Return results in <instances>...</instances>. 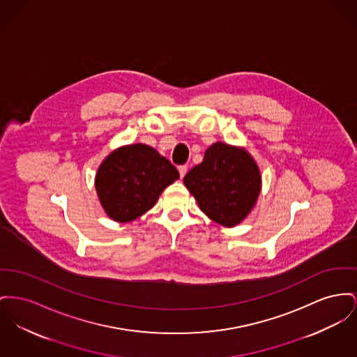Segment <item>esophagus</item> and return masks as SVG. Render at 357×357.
<instances>
[{
    "label": "esophagus",
    "mask_w": 357,
    "mask_h": 357,
    "mask_svg": "<svg viewBox=\"0 0 357 357\" xmlns=\"http://www.w3.org/2000/svg\"><path fill=\"white\" fill-rule=\"evenodd\" d=\"M178 169H179V175H181V178H183V176L186 175V172H188V166H179Z\"/></svg>",
    "instance_id": "34e87169"
}]
</instances>
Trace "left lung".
Masks as SVG:
<instances>
[{
  "label": "left lung",
  "instance_id": "1",
  "mask_svg": "<svg viewBox=\"0 0 357 357\" xmlns=\"http://www.w3.org/2000/svg\"><path fill=\"white\" fill-rule=\"evenodd\" d=\"M183 182L201 210L224 227H234L247 217L261 188L251 156L224 143L208 148L202 163L191 168Z\"/></svg>",
  "mask_w": 357,
  "mask_h": 357
}]
</instances>
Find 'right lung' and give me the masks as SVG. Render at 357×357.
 <instances>
[{
  "label": "right lung",
  "instance_id": "1",
  "mask_svg": "<svg viewBox=\"0 0 357 357\" xmlns=\"http://www.w3.org/2000/svg\"><path fill=\"white\" fill-rule=\"evenodd\" d=\"M178 178L176 167L153 148L133 144L106 158L98 168L96 189L107 215L129 222L151 209Z\"/></svg>",
  "mask_w": 357,
  "mask_h": 357
}]
</instances>
